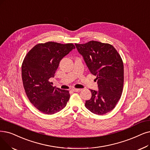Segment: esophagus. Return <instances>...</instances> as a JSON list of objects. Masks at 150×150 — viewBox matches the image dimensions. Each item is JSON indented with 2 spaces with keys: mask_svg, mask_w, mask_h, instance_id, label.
Segmentation results:
<instances>
[{
  "mask_svg": "<svg viewBox=\"0 0 150 150\" xmlns=\"http://www.w3.org/2000/svg\"><path fill=\"white\" fill-rule=\"evenodd\" d=\"M72 90L74 91V92H80L82 89H76V88H74L72 89Z\"/></svg>",
  "mask_w": 150,
  "mask_h": 150,
  "instance_id": "esophagus-1",
  "label": "esophagus"
}]
</instances>
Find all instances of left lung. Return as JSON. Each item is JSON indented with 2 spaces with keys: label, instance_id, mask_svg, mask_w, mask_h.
<instances>
[{
  "label": "left lung",
  "instance_id": "1",
  "mask_svg": "<svg viewBox=\"0 0 150 150\" xmlns=\"http://www.w3.org/2000/svg\"><path fill=\"white\" fill-rule=\"evenodd\" d=\"M75 46L98 84V91L91 89L92 96L86 100V108L99 115L112 111L123 89L124 66L120 55L112 45L97 41L75 43Z\"/></svg>",
  "mask_w": 150,
  "mask_h": 150
}]
</instances>
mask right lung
Here are the masks:
<instances>
[{
	"instance_id": "obj_1",
	"label": "right lung",
	"mask_w": 150,
	"mask_h": 150,
	"mask_svg": "<svg viewBox=\"0 0 150 150\" xmlns=\"http://www.w3.org/2000/svg\"><path fill=\"white\" fill-rule=\"evenodd\" d=\"M75 48L73 43H39L24 57L21 74L25 94L32 105L45 114L61 111L69 100V91L54 87L49 79L54 76L61 60Z\"/></svg>"
}]
</instances>
